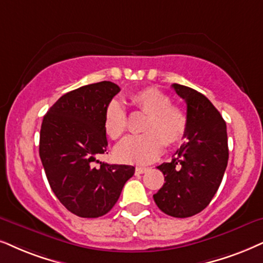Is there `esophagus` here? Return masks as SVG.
<instances>
[{"label": "esophagus", "instance_id": "esophagus-1", "mask_svg": "<svg viewBox=\"0 0 263 263\" xmlns=\"http://www.w3.org/2000/svg\"><path fill=\"white\" fill-rule=\"evenodd\" d=\"M148 171V167H137L136 168V175H142Z\"/></svg>", "mask_w": 263, "mask_h": 263}]
</instances>
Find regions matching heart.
Returning <instances> with one entry per match:
<instances>
[{
    "label": "heart",
    "instance_id": "obj_1",
    "mask_svg": "<svg viewBox=\"0 0 263 263\" xmlns=\"http://www.w3.org/2000/svg\"><path fill=\"white\" fill-rule=\"evenodd\" d=\"M129 103L134 108L147 112L142 125L144 134L127 137L116 147L115 155L120 161L151 164L161 155L165 143L171 147L184 138L188 127L187 114L179 105L172 104L170 97L161 89H138L129 96ZM103 126L111 139H120L127 131V114L118 99H112L105 107Z\"/></svg>",
    "mask_w": 263,
    "mask_h": 263
}]
</instances>
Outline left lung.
I'll return each instance as SVG.
<instances>
[{"label": "left lung", "instance_id": "1", "mask_svg": "<svg viewBox=\"0 0 263 263\" xmlns=\"http://www.w3.org/2000/svg\"><path fill=\"white\" fill-rule=\"evenodd\" d=\"M172 88L187 103V141L170 162L158 166L165 183L153 198L166 215L184 218L204 210L220 187L228 162L227 127L200 92L178 84Z\"/></svg>", "mask_w": 263, "mask_h": 263}]
</instances>
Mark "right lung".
I'll list each match as a JSON object with an SVG mask.
<instances>
[{"mask_svg":"<svg viewBox=\"0 0 263 263\" xmlns=\"http://www.w3.org/2000/svg\"><path fill=\"white\" fill-rule=\"evenodd\" d=\"M119 92L110 81L82 86L62 96L43 116L39 152L48 183L79 217L108 214L135 174L134 166L97 160L108 147L104 109Z\"/></svg>","mask_w":263,"mask_h":263,"instance_id":"add662e5","label":"right lung"}]
</instances>
